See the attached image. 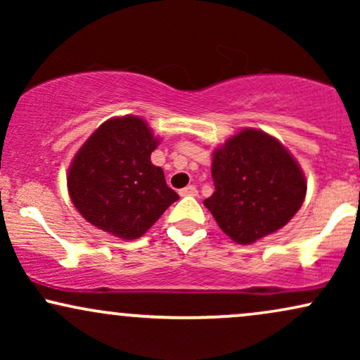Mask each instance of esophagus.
Masks as SVG:
<instances>
[{
  "label": "esophagus",
  "instance_id": "34e87169",
  "mask_svg": "<svg viewBox=\"0 0 360 360\" xmlns=\"http://www.w3.org/2000/svg\"><path fill=\"white\" fill-rule=\"evenodd\" d=\"M181 196H198V189L194 186H186L179 191Z\"/></svg>",
  "mask_w": 360,
  "mask_h": 360
}]
</instances>
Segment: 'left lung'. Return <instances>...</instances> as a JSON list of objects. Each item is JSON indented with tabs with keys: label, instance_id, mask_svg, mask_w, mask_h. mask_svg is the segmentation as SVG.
I'll list each match as a JSON object with an SVG mask.
<instances>
[{
	"label": "left lung",
	"instance_id": "left-lung-1",
	"mask_svg": "<svg viewBox=\"0 0 360 360\" xmlns=\"http://www.w3.org/2000/svg\"><path fill=\"white\" fill-rule=\"evenodd\" d=\"M214 193L203 201L233 242L254 243L295 217L307 179L288 148L262 130L245 128L213 152Z\"/></svg>",
	"mask_w": 360,
	"mask_h": 360
}]
</instances>
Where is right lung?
<instances>
[{
  "label": "right lung",
  "mask_w": 360,
  "mask_h": 360,
  "mask_svg": "<svg viewBox=\"0 0 360 360\" xmlns=\"http://www.w3.org/2000/svg\"><path fill=\"white\" fill-rule=\"evenodd\" d=\"M159 146L142 118H111L74 157L68 189L76 210L96 229L123 240L142 237L179 200L164 171L150 162Z\"/></svg>",
  "instance_id": "1"
}]
</instances>
